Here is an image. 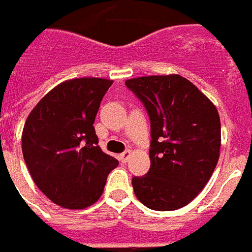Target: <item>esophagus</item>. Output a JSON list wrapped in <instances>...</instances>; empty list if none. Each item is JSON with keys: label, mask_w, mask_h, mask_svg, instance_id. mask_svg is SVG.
I'll use <instances>...</instances> for the list:
<instances>
[{"label": "esophagus", "mask_w": 252, "mask_h": 252, "mask_svg": "<svg viewBox=\"0 0 252 252\" xmlns=\"http://www.w3.org/2000/svg\"><path fill=\"white\" fill-rule=\"evenodd\" d=\"M129 156H131V151H124L123 154L119 155V160L121 163H126V160L129 159Z\"/></svg>", "instance_id": "esophagus-1"}]
</instances>
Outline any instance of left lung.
<instances>
[{
  "label": "left lung",
  "instance_id": "obj_1",
  "mask_svg": "<svg viewBox=\"0 0 252 252\" xmlns=\"http://www.w3.org/2000/svg\"><path fill=\"white\" fill-rule=\"evenodd\" d=\"M151 121V168L132 178L136 197L155 211H173L197 196L219 160L215 105L179 74L126 81Z\"/></svg>",
  "mask_w": 252,
  "mask_h": 252
}]
</instances>
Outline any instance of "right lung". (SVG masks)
<instances>
[{"instance_id":"right-lung-1","label":"right lung","mask_w":252,"mask_h":252,"mask_svg":"<svg viewBox=\"0 0 252 252\" xmlns=\"http://www.w3.org/2000/svg\"><path fill=\"white\" fill-rule=\"evenodd\" d=\"M112 80L83 77L60 84L29 113L22 155L34 183L50 200L81 210L98 200L115 158L98 147L94 119Z\"/></svg>"}]
</instances>
